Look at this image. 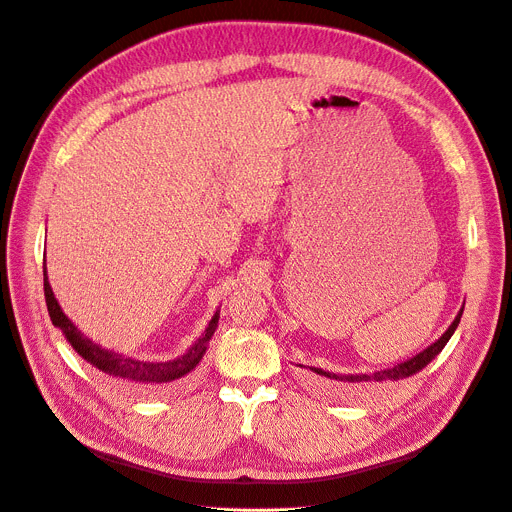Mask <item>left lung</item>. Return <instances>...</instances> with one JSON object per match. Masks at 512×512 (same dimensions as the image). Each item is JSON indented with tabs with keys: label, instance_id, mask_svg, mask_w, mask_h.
<instances>
[{
	"label": "left lung",
	"instance_id": "8db88e82",
	"mask_svg": "<svg viewBox=\"0 0 512 512\" xmlns=\"http://www.w3.org/2000/svg\"><path fill=\"white\" fill-rule=\"evenodd\" d=\"M463 309H465V303L459 311V315L454 317L452 324L448 326V330L434 342L429 344L425 351H421L419 355L407 359L405 363H398L390 369H382V371H373V373H348V375H342V373H332V371H324L319 367H309L313 373L321 375V378H328V380H334L338 382L340 388H357V386H365V384H373V382H396V380H402V378H411V375H415L417 371H421L423 367H427L429 363H432L440 353L442 348L446 346V342L450 340V336L454 334V330L459 328L461 324V317H463Z\"/></svg>",
	"mask_w": 512,
	"mask_h": 512
}]
</instances>
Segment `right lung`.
Returning <instances> with one entry per match:
<instances>
[{"instance_id":"right-lung-1","label":"right lung","mask_w":512,"mask_h":512,"mask_svg":"<svg viewBox=\"0 0 512 512\" xmlns=\"http://www.w3.org/2000/svg\"><path fill=\"white\" fill-rule=\"evenodd\" d=\"M43 288H45V303H47L51 324L64 332L66 340L72 344L74 351L99 371L114 375V378L128 380L132 384H141V386L168 384L184 378L186 373H191L203 359L209 340L215 328H218V319H220V311H215L209 326L205 328V334L191 348H188L184 355L172 361H139V359L118 355L114 351H107V348H101L99 344H95L91 338H87L83 332H80L66 317L56 297H53V290L47 280V270H43Z\"/></svg>"}]
</instances>
